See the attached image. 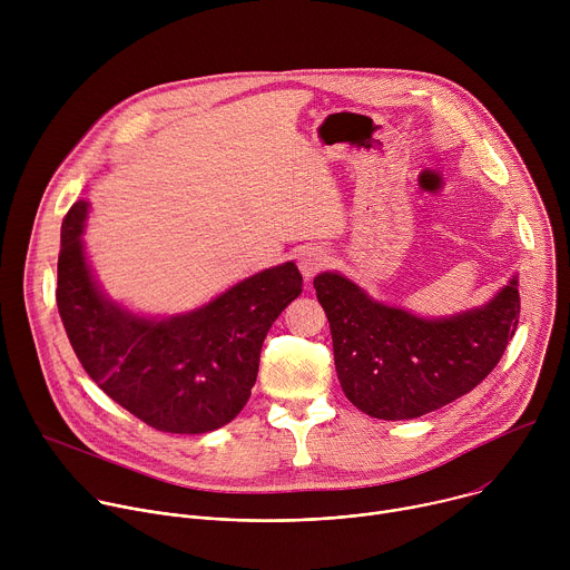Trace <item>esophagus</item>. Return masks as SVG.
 <instances>
[{
  "label": "esophagus",
  "mask_w": 570,
  "mask_h": 570,
  "mask_svg": "<svg viewBox=\"0 0 570 570\" xmlns=\"http://www.w3.org/2000/svg\"><path fill=\"white\" fill-rule=\"evenodd\" d=\"M327 264H330V255L320 246H308V248L299 250V255H297V266L306 279L315 277Z\"/></svg>",
  "instance_id": "obj_1"
}]
</instances>
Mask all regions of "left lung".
Masks as SVG:
<instances>
[{
	"label": "left lung",
	"mask_w": 570,
	"mask_h": 570,
	"mask_svg": "<svg viewBox=\"0 0 570 570\" xmlns=\"http://www.w3.org/2000/svg\"><path fill=\"white\" fill-rule=\"evenodd\" d=\"M313 286L343 392L365 415L390 422L422 417L471 392L501 361L521 313L517 279L490 304L449 320L379 304L336 273L317 275Z\"/></svg>",
	"instance_id": "obj_1"
}]
</instances>
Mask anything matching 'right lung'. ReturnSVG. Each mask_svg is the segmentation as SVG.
Wrapping results in <instances>:
<instances>
[{
    "label": "right lung",
    "instance_id": "right-lung-1",
    "mask_svg": "<svg viewBox=\"0 0 570 570\" xmlns=\"http://www.w3.org/2000/svg\"><path fill=\"white\" fill-rule=\"evenodd\" d=\"M88 203L62 220L56 302L67 338L90 379L128 413L165 433H207L250 399L262 345L302 293L293 262L232 286L207 306L171 320H144L104 299L86 264Z\"/></svg>",
    "mask_w": 570,
    "mask_h": 570
}]
</instances>
